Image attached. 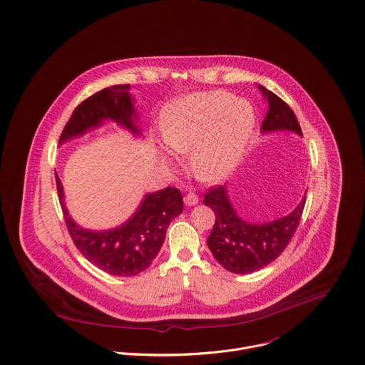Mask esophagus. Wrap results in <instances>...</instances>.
Here are the masks:
<instances>
[{
	"label": "esophagus",
	"mask_w": 365,
	"mask_h": 365,
	"mask_svg": "<svg viewBox=\"0 0 365 365\" xmlns=\"http://www.w3.org/2000/svg\"><path fill=\"white\" fill-rule=\"evenodd\" d=\"M183 202H185V205H186L187 207H192V206H195V205L199 203V197H197L195 193H189V195H186V196L183 197Z\"/></svg>",
	"instance_id": "1"
}]
</instances>
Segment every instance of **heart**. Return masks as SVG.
<instances>
[{"mask_svg":"<svg viewBox=\"0 0 365 365\" xmlns=\"http://www.w3.org/2000/svg\"><path fill=\"white\" fill-rule=\"evenodd\" d=\"M253 106L225 91H200L165 106L160 135L165 146L189 155L193 175L207 183L226 179L239 165L255 132ZM163 162L170 163L166 152Z\"/></svg>","mask_w":365,"mask_h":365,"instance_id":"1","label":"heart"}]
</instances>
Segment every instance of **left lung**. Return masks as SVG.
<instances>
[{"instance_id": "left-lung-1", "label": "left lung", "mask_w": 365, "mask_h": 365, "mask_svg": "<svg viewBox=\"0 0 365 365\" xmlns=\"http://www.w3.org/2000/svg\"><path fill=\"white\" fill-rule=\"evenodd\" d=\"M257 88L269 103L262 133L287 130L303 136L292 108L263 85L257 83ZM203 203L216 215L215 226L207 237L213 257L230 273L249 274L266 267L284 252L300 223L306 193L293 212L270 222H247L240 217L227 185L212 189Z\"/></svg>"}]
</instances>
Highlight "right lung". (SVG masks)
Returning a JSON list of instances; mask_svg holds the SVG:
<instances>
[{"label":"right lung","instance_id":"add662e5","mask_svg":"<svg viewBox=\"0 0 365 365\" xmlns=\"http://www.w3.org/2000/svg\"><path fill=\"white\" fill-rule=\"evenodd\" d=\"M129 89L130 85H113L85 99L65 125L59 145L106 122H115L140 138L139 113ZM55 179L65 223L75 246L85 259L112 276L130 277L146 270L158 256L170 222L183 212L180 192L169 186L146 193L133 215L122 225L106 230L85 229L69 215L62 182L58 175Z\"/></svg>","mask_w":365,"mask_h":365}]
</instances>
